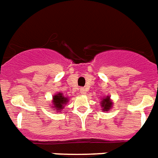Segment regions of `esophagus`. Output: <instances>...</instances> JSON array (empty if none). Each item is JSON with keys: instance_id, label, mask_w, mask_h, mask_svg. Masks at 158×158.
<instances>
[{"instance_id": "1", "label": "esophagus", "mask_w": 158, "mask_h": 158, "mask_svg": "<svg viewBox=\"0 0 158 158\" xmlns=\"http://www.w3.org/2000/svg\"><path fill=\"white\" fill-rule=\"evenodd\" d=\"M80 91H81V94H85V93H86V92H87V90H86V89H85V88H81Z\"/></svg>"}]
</instances>
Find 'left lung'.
Segmentation results:
<instances>
[{"mask_svg": "<svg viewBox=\"0 0 158 158\" xmlns=\"http://www.w3.org/2000/svg\"><path fill=\"white\" fill-rule=\"evenodd\" d=\"M109 99H110V97L108 96L106 99H103V101H102V103H101V104H102V108H103V111H108L111 108H112V104H113V103L111 102Z\"/></svg>", "mask_w": 158, "mask_h": 158, "instance_id": "left-lung-1", "label": "left lung"}]
</instances>
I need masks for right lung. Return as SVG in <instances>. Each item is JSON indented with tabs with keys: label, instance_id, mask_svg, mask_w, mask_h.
Segmentation results:
<instances>
[{
	"label": "right lung",
	"instance_id": "obj_1",
	"mask_svg": "<svg viewBox=\"0 0 158 158\" xmlns=\"http://www.w3.org/2000/svg\"><path fill=\"white\" fill-rule=\"evenodd\" d=\"M68 102V99L65 97L63 96V94L59 93V94H55L54 98H53V105L57 110H61L62 108H64L65 103Z\"/></svg>",
	"mask_w": 158,
	"mask_h": 158
}]
</instances>
